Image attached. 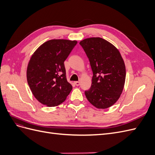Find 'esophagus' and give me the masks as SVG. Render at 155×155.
I'll return each mask as SVG.
<instances>
[{
    "label": "esophagus",
    "instance_id": "obj_1",
    "mask_svg": "<svg viewBox=\"0 0 155 155\" xmlns=\"http://www.w3.org/2000/svg\"><path fill=\"white\" fill-rule=\"evenodd\" d=\"M74 84L76 86H79V85H80V82H79V81H74Z\"/></svg>",
    "mask_w": 155,
    "mask_h": 155
}]
</instances>
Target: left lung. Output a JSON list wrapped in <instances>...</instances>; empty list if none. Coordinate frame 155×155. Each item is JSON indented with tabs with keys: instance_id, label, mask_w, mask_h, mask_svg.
<instances>
[{
	"instance_id": "8db88e82",
	"label": "left lung",
	"mask_w": 155,
	"mask_h": 155,
	"mask_svg": "<svg viewBox=\"0 0 155 155\" xmlns=\"http://www.w3.org/2000/svg\"><path fill=\"white\" fill-rule=\"evenodd\" d=\"M87 55L93 72L91 88L85 92L91 104L107 109L118 101L125 85L126 70L119 50L101 37H91L79 43Z\"/></svg>"
}]
</instances>
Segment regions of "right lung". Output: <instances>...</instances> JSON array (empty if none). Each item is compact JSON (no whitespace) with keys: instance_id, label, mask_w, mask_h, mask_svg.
<instances>
[{"instance_id":"right-lung-1","label":"right lung","mask_w":155,"mask_h":155,"mask_svg":"<svg viewBox=\"0 0 155 155\" xmlns=\"http://www.w3.org/2000/svg\"><path fill=\"white\" fill-rule=\"evenodd\" d=\"M78 41L51 39L33 54L26 70L33 95L41 104L55 107L65 101L72 86L66 78L64 61Z\"/></svg>"}]
</instances>
